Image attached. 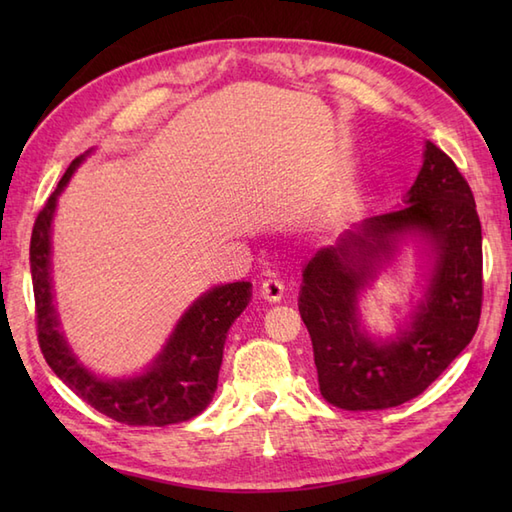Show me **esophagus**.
<instances>
[{"label":"esophagus","instance_id":"esophagus-1","mask_svg":"<svg viewBox=\"0 0 512 512\" xmlns=\"http://www.w3.org/2000/svg\"><path fill=\"white\" fill-rule=\"evenodd\" d=\"M259 295H262L270 303L281 301V297H284V281L275 279V277L264 279L262 286H259Z\"/></svg>","mask_w":512,"mask_h":512}]
</instances>
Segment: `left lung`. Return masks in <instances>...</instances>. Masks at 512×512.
<instances>
[{
    "label": "left lung",
    "mask_w": 512,
    "mask_h": 512,
    "mask_svg": "<svg viewBox=\"0 0 512 512\" xmlns=\"http://www.w3.org/2000/svg\"><path fill=\"white\" fill-rule=\"evenodd\" d=\"M420 230L437 248L428 301L398 342L376 346L357 328V290L396 232ZM482 224L469 182L427 143L407 204L369 217L321 248L303 270L299 312L312 339L319 391L345 411L398 407L420 396L471 343L482 314Z\"/></svg>",
    "instance_id": "8db88e82"
}]
</instances>
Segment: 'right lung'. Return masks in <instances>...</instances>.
Instances as JSON below:
<instances>
[{"label": "right lung", "instance_id": "obj_1", "mask_svg": "<svg viewBox=\"0 0 512 512\" xmlns=\"http://www.w3.org/2000/svg\"><path fill=\"white\" fill-rule=\"evenodd\" d=\"M83 156L70 162L57 189L43 204L30 237V273L35 290L37 339L41 354L65 385L103 416L129 427H165L198 416L213 400L226 332L250 301V281L217 286L193 303L147 374L132 380L92 376L59 332L50 284V224L57 195Z\"/></svg>", "mask_w": 512, "mask_h": 512}]
</instances>
